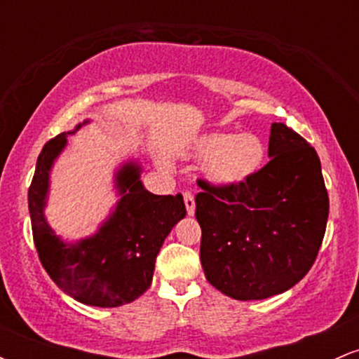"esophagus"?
Returning <instances> with one entry per match:
<instances>
[{"label": "esophagus", "mask_w": 359, "mask_h": 359, "mask_svg": "<svg viewBox=\"0 0 359 359\" xmlns=\"http://www.w3.org/2000/svg\"><path fill=\"white\" fill-rule=\"evenodd\" d=\"M184 201H185V208H187V214H189V216H194V211H196V201H194L192 192L185 191L184 192Z\"/></svg>", "instance_id": "34e87169"}]
</instances>
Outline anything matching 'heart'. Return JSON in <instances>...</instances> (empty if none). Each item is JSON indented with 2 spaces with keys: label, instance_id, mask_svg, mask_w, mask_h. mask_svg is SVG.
<instances>
[{
  "label": "heart",
  "instance_id": "1",
  "mask_svg": "<svg viewBox=\"0 0 359 359\" xmlns=\"http://www.w3.org/2000/svg\"><path fill=\"white\" fill-rule=\"evenodd\" d=\"M194 156L208 160L205 179L219 187H233L253 177L265 162V145L257 135L211 131L194 143Z\"/></svg>",
  "mask_w": 359,
  "mask_h": 359
}]
</instances>
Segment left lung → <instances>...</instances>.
Listing matches in <instances>:
<instances>
[{
    "label": "left lung",
    "instance_id": "obj_1",
    "mask_svg": "<svg viewBox=\"0 0 359 359\" xmlns=\"http://www.w3.org/2000/svg\"><path fill=\"white\" fill-rule=\"evenodd\" d=\"M269 155L265 167L233 187L197 180L205 278L236 300L269 299L300 282L327 224V189L314 147L273 123Z\"/></svg>",
    "mask_w": 359,
    "mask_h": 359
}]
</instances>
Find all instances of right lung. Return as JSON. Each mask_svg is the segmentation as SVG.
I'll list each match as a JSON object with an SVG mask.
<instances>
[{"instance_id":"right-lung-1","label":"right lung","mask_w":359,"mask_h":359,"mask_svg":"<svg viewBox=\"0 0 359 359\" xmlns=\"http://www.w3.org/2000/svg\"><path fill=\"white\" fill-rule=\"evenodd\" d=\"M65 143L64 133L45 143L28 189L36 253L45 271L72 299L96 307L123 306L150 287L156 255L185 216L184 197L148 192L140 180V167L126 163L116 175L123 197L109 219L93 238L64 243L48 228L43 205L48 172Z\"/></svg>"}]
</instances>
